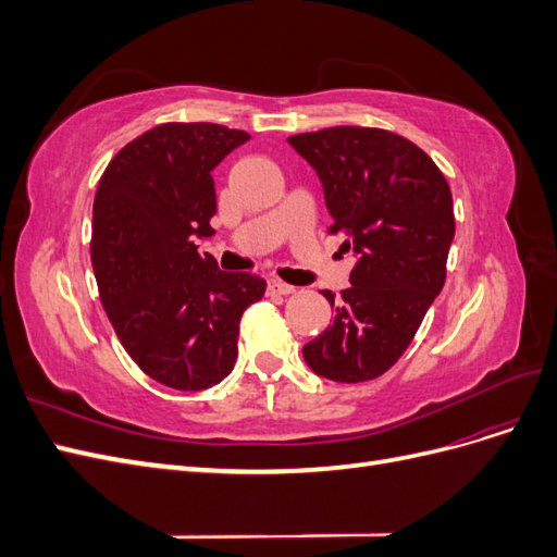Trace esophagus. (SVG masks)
I'll use <instances>...</instances> for the list:
<instances>
[{"instance_id":"1","label":"esophagus","mask_w":557,"mask_h":557,"mask_svg":"<svg viewBox=\"0 0 557 557\" xmlns=\"http://www.w3.org/2000/svg\"><path fill=\"white\" fill-rule=\"evenodd\" d=\"M267 290H269V295H293V293H297V288L295 285H290V283H283V281H269V285H267Z\"/></svg>"}]
</instances>
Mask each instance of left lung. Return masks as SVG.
<instances>
[{
    "label": "left lung",
    "mask_w": 557,
    "mask_h": 557,
    "mask_svg": "<svg viewBox=\"0 0 557 557\" xmlns=\"http://www.w3.org/2000/svg\"><path fill=\"white\" fill-rule=\"evenodd\" d=\"M288 144L323 185L330 232L346 234L356 267L334 299L332 325L301 352L311 372L362 383L391 369L442 293L455 237L453 197L423 150L395 132L327 127Z\"/></svg>",
    "instance_id": "1"
}]
</instances>
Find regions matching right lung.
<instances>
[{
	"label": "right lung",
	"mask_w": 557,
	"mask_h": 557,
	"mask_svg": "<svg viewBox=\"0 0 557 557\" xmlns=\"http://www.w3.org/2000/svg\"><path fill=\"white\" fill-rule=\"evenodd\" d=\"M250 137L215 123H164L117 153L97 185L90 258L117 339L174 391H207L237 360L242 313L264 278L221 272L197 239L213 237L211 172Z\"/></svg>",
	"instance_id": "add662e5"
}]
</instances>
